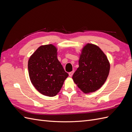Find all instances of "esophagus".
Instances as JSON below:
<instances>
[{"mask_svg":"<svg viewBox=\"0 0 132 132\" xmlns=\"http://www.w3.org/2000/svg\"><path fill=\"white\" fill-rule=\"evenodd\" d=\"M73 73H74V71H71V72H70V73H69V77H72L73 75Z\"/></svg>","mask_w":132,"mask_h":132,"instance_id":"34e87169","label":"esophagus"}]
</instances>
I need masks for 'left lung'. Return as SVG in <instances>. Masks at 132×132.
Masks as SVG:
<instances>
[{"label":"left lung","mask_w":132,"mask_h":132,"mask_svg":"<svg viewBox=\"0 0 132 132\" xmlns=\"http://www.w3.org/2000/svg\"><path fill=\"white\" fill-rule=\"evenodd\" d=\"M79 68L73 79L84 93L97 90L106 81L110 65L106 55L100 48L87 43L83 48L79 61Z\"/></svg>","instance_id":"8db88e82"}]
</instances>
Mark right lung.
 Returning a JSON list of instances; mask_svg holds the SVG:
<instances>
[{
    "mask_svg": "<svg viewBox=\"0 0 132 132\" xmlns=\"http://www.w3.org/2000/svg\"><path fill=\"white\" fill-rule=\"evenodd\" d=\"M57 50L52 45L38 47L28 62L30 80L43 95L53 97L61 90L68 74L57 58Z\"/></svg>",
    "mask_w": 132,
    "mask_h": 132,
    "instance_id": "add662e5",
    "label": "right lung"
}]
</instances>
